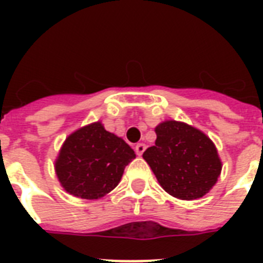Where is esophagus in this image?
<instances>
[{
	"instance_id": "34e87169",
	"label": "esophagus",
	"mask_w": 263,
	"mask_h": 263,
	"mask_svg": "<svg viewBox=\"0 0 263 263\" xmlns=\"http://www.w3.org/2000/svg\"><path fill=\"white\" fill-rule=\"evenodd\" d=\"M144 150H146V144L144 143H138L135 146V152H136V154H138V156H142V154H143L144 153Z\"/></svg>"
}]
</instances>
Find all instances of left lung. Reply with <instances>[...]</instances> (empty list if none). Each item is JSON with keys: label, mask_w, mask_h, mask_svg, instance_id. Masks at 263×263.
<instances>
[{"label": "left lung", "mask_w": 263, "mask_h": 263, "mask_svg": "<svg viewBox=\"0 0 263 263\" xmlns=\"http://www.w3.org/2000/svg\"><path fill=\"white\" fill-rule=\"evenodd\" d=\"M154 131L156 144L143 153V158L161 187L177 199L206 195L222 169L213 140L198 128L176 120H165Z\"/></svg>", "instance_id": "obj_1"}]
</instances>
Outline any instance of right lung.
Here are the masks:
<instances>
[{"label": "right lung", "instance_id": "right-lung-1", "mask_svg": "<svg viewBox=\"0 0 263 263\" xmlns=\"http://www.w3.org/2000/svg\"><path fill=\"white\" fill-rule=\"evenodd\" d=\"M135 152L101 121L68 136L54 161L61 187L82 199H99L117 187Z\"/></svg>", "mask_w": 263, "mask_h": 263}]
</instances>
